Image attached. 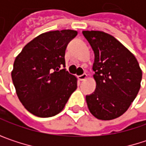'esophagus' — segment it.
<instances>
[{"mask_svg": "<svg viewBox=\"0 0 146 146\" xmlns=\"http://www.w3.org/2000/svg\"><path fill=\"white\" fill-rule=\"evenodd\" d=\"M86 78H87V74H86V73H83L82 75H79V76H78V80H80V81H83V80H84Z\"/></svg>", "mask_w": 146, "mask_h": 146, "instance_id": "obj_1", "label": "esophagus"}]
</instances>
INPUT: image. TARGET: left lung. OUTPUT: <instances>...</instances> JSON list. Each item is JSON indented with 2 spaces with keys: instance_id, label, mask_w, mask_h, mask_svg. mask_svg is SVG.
I'll use <instances>...</instances> for the list:
<instances>
[{
  "instance_id": "left-lung-1",
  "label": "left lung",
  "mask_w": 146,
  "mask_h": 146,
  "mask_svg": "<svg viewBox=\"0 0 146 146\" xmlns=\"http://www.w3.org/2000/svg\"><path fill=\"white\" fill-rule=\"evenodd\" d=\"M95 53L96 90L86 96L91 114L101 120L123 115L140 89L142 71L135 56L112 35L102 31H83Z\"/></svg>"
}]
</instances>
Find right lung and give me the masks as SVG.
I'll list each match as a JSON object with an SVG mask.
<instances>
[{
    "label": "right lung",
    "instance_id": "add662e5",
    "mask_svg": "<svg viewBox=\"0 0 146 146\" xmlns=\"http://www.w3.org/2000/svg\"><path fill=\"white\" fill-rule=\"evenodd\" d=\"M77 35L71 29L41 34L16 57L13 82L19 101L30 113L40 117L58 114L77 89L76 77L64 68L66 48Z\"/></svg>",
    "mask_w": 146,
    "mask_h": 146
}]
</instances>
